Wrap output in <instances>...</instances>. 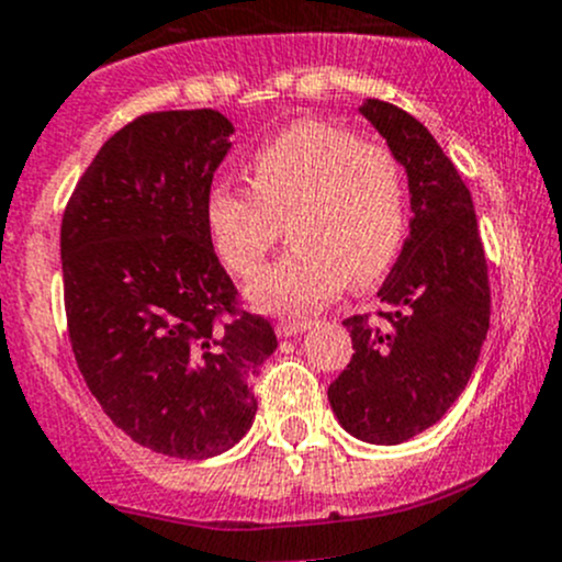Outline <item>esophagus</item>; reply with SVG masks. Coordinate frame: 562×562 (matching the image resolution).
<instances>
[{
    "instance_id": "34e87169",
    "label": "esophagus",
    "mask_w": 562,
    "mask_h": 562,
    "mask_svg": "<svg viewBox=\"0 0 562 562\" xmlns=\"http://www.w3.org/2000/svg\"><path fill=\"white\" fill-rule=\"evenodd\" d=\"M274 329H277V335H280V337H296V335H302V331L310 329V321L282 318V321H277Z\"/></svg>"
}]
</instances>
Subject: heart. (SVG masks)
<instances>
[{
  "mask_svg": "<svg viewBox=\"0 0 562 562\" xmlns=\"http://www.w3.org/2000/svg\"><path fill=\"white\" fill-rule=\"evenodd\" d=\"M205 225L216 258L241 280L258 277L288 225L293 249L249 288V304L304 315L346 282L362 288L390 271L406 238V172L353 131L296 123L255 154L252 189H211Z\"/></svg>",
  "mask_w": 562,
  "mask_h": 562,
  "instance_id": "b5f03b06",
  "label": "heart"
}]
</instances>
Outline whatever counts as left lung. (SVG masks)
<instances>
[{
  "label": "left lung",
  "mask_w": 562,
  "mask_h": 562,
  "mask_svg": "<svg viewBox=\"0 0 562 562\" xmlns=\"http://www.w3.org/2000/svg\"><path fill=\"white\" fill-rule=\"evenodd\" d=\"M359 112L406 170L412 222L379 288L384 321H342L353 357L326 395L351 437L401 445L439 423L475 370L492 315L488 263L470 189L431 131L375 98Z\"/></svg>",
  "instance_id": "1"
}]
</instances>
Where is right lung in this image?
<instances>
[{"label":"right lung","instance_id":"obj_1","mask_svg":"<svg viewBox=\"0 0 562 562\" xmlns=\"http://www.w3.org/2000/svg\"><path fill=\"white\" fill-rule=\"evenodd\" d=\"M231 134L216 109L136 117L98 150L59 231L87 386L134 442L176 459H211L249 431V381L277 348L269 321L238 310L205 225Z\"/></svg>","mask_w":562,"mask_h":562}]
</instances>
